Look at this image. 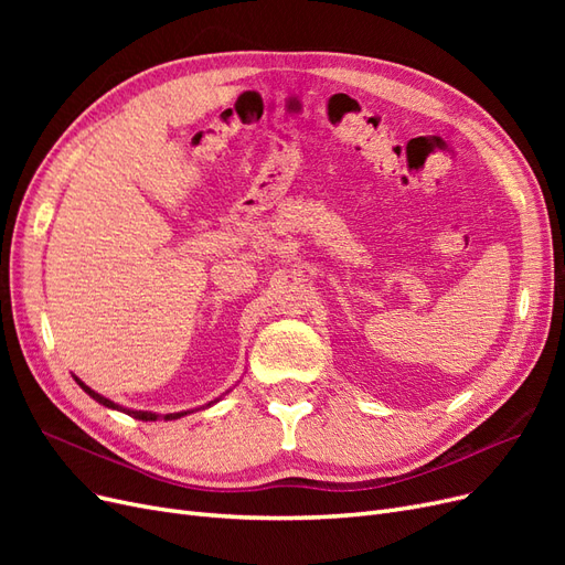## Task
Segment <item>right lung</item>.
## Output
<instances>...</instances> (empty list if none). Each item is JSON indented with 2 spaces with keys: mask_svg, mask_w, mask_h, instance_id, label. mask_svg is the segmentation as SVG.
<instances>
[{
  "mask_svg": "<svg viewBox=\"0 0 565 565\" xmlns=\"http://www.w3.org/2000/svg\"><path fill=\"white\" fill-rule=\"evenodd\" d=\"M75 382L82 386V391L84 393H89V396L96 401V403H100V405H106L108 409H117V413H125V415H129V417H134V419H143V422H158V419H164V422H172V419H181V417H185V415H191L193 409H183V413H169V415H158V413H150V409H131V407H122V405H117L115 401H110V398H106V396H100V393H96L94 388H89L87 384H84L82 380H77L75 377ZM228 393V391H226ZM221 398H216V401H212V403H207V405H202V409L204 407H212L214 403H218Z\"/></svg>",
  "mask_w": 565,
  "mask_h": 565,
  "instance_id": "add662e5",
  "label": "right lung"
}]
</instances>
